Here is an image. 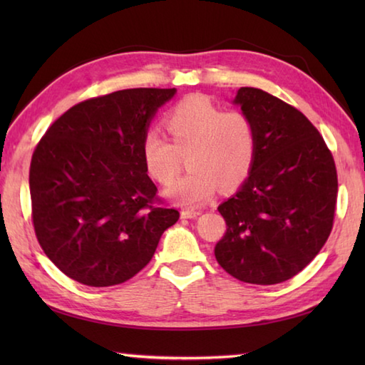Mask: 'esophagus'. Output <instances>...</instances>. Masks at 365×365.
I'll list each match as a JSON object with an SVG mask.
<instances>
[{
    "instance_id": "esophagus-1",
    "label": "esophagus",
    "mask_w": 365,
    "mask_h": 365,
    "mask_svg": "<svg viewBox=\"0 0 365 365\" xmlns=\"http://www.w3.org/2000/svg\"><path fill=\"white\" fill-rule=\"evenodd\" d=\"M200 213H202V212L197 210V208H183L180 215H182V218L192 220V218H197Z\"/></svg>"
}]
</instances>
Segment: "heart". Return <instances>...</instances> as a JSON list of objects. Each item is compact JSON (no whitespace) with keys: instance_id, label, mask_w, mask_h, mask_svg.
Segmentation results:
<instances>
[{"instance_id":"1","label":"heart","mask_w":365,"mask_h":365,"mask_svg":"<svg viewBox=\"0 0 365 365\" xmlns=\"http://www.w3.org/2000/svg\"><path fill=\"white\" fill-rule=\"evenodd\" d=\"M168 138L149 131L141 143V157L149 175L161 185L174 180L182 155H188L191 173L165 190L174 202L204 204L220 183L234 190L250 175L257 152L252 119L242 110H226L205 96H190L170 108L165 118Z\"/></svg>"}]
</instances>
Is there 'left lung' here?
<instances>
[{"instance_id":"1","label":"left lung","mask_w":365,"mask_h":365,"mask_svg":"<svg viewBox=\"0 0 365 365\" xmlns=\"http://www.w3.org/2000/svg\"><path fill=\"white\" fill-rule=\"evenodd\" d=\"M234 102L254 122L257 152L242 187L218 207L227 229L215 257L238 281L279 284L327 243L337 202L336 163L297 108L257 88H240Z\"/></svg>"}]
</instances>
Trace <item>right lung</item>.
Instances as JSON below:
<instances>
[{"instance_id":"add662e5","label":"right lung","mask_w":365,"mask_h":365,"mask_svg":"<svg viewBox=\"0 0 365 365\" xmlns=\"http://www.w3.org/2000/svg\"><path fill=\"white\" fill-rule=\"evenodd\" d=\"M175 89L115 91L72 106L36 145L29 168L38 245L73 281L110 287L153 257L178 220L147 175L141 143Z\"/></svg>"}]
</instances>
